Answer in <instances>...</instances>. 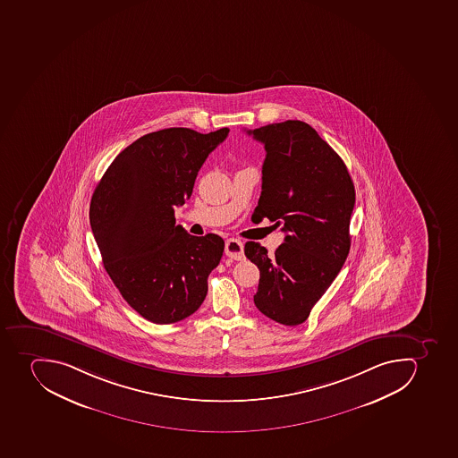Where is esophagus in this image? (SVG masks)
Masks as SVG:
<instances>
[{
  "label": "esophagus",
  "mask_w": 458,
  "mask_h": 458,
  "mask_svg": "<svg viewBox=\"0 0 458 458\" xmlns=\"http://www.w3.org/2000/svg\"><path fill=\"white\" fill-rule=\"evenodd\" d=\"M225 254L234 261H241V259H243V243L239 239H227Z\"/></svg>",
  "instance_id": "esophagus-1"
}]
</instances>
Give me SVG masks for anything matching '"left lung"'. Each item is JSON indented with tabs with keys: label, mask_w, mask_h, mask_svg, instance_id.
Instances as JSON below:
<instances>
[{
	"label": "left lung",
	"mask_w": 458,
	"mask_h": 458,
	"mask_svg": "<svg viewBox=\"0 0 458 458\" xmlns=\"http://www.w3.org/2000/svg\"><path fill=\"white\" fill-rule=\"evenodd\" d=\"M246 133L267 152L252 220L267 217L285 232L274 255L259 243H245L246 258L259 268L254 303L269 319L296 327L308 319L348 257L354 184L341 157L304 122L287 120Z\"/></svg>",
	"instance_id": "1"
}]
</instances>
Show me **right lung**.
<instances>
[{"label":"right lung","instance_id":"add662e5","mask_svg":"<svg viewBox=\"0 0 458 458\" xmlns=\"http://www.w3.org/2000/svg\"><path fill=\"white\" fill-rule=\"evenodd\" d=\"M229 129L152 131L122 150L97 184L89 224L104 268L131 308L168 325L192 315L219 266V234L192 236L174 210L191 197L197 174Z\"/></svg>","mask_w":458,"mask_h":458}]
</instances>
